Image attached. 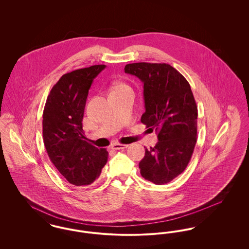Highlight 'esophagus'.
I'll use <instances>...</instances> for the list:
<instances>
[{
    "instance_id": "obj_1",
    "label": "esophagus",
    "mask_w": 249,
    "mask_h": 249,
    "mask_svg": "<svg viewBox=\"0 0 249 249\" xmlns=\"http://www.w3.org/2000/svg\"><path fill=\"white\" fill-rule=\"evenodd\" d=\"M127 147H128V144H123V143H119V142H116V143L112 144V149H116V150L125 149Z\"/></svg>"
}]
</instances>
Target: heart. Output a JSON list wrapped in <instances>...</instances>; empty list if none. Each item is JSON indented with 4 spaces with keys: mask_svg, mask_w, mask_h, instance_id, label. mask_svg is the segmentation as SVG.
Wrapping results in <instances>:
<instances>
[{
    "mask_svg": "<svg viewBox=\"0 0 249 249\" xmlns=\"http://www.w3.org/2000/svg\"><path fill=\"white\" fill-rule=\"evenodd\" d=\"M125 89H130V88L125 83L122 82H118L115 84L111 89V92H116V91H121V90H125Z\"/></svg>",
    "mask_w": 249,
    "mask_h": 249,
    "instance_id": "1",
    "label": "heart"
}]
</instances>
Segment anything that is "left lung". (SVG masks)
I'll list each match as a JSON object with an SVG mask.
<instances>
[{
  "instance_id": "1",
  "label": "left lung",
  "mask_w": 249,
  "mask_h": 249,
  "mask_svg": "<svg viewBox=\"0 0 249 249\" xmlns=\"http://www.w3.org/2000/svg\"><path fill=\"white\" fill-rule=\"evenodd\" d=\"M124 70L143 84L141 121L159 138L154 147H144L141 176L156 185L167 184L187 168L197 142L198 109L190 84L166 63H130Z\"/></svg>"
}]
</instances>
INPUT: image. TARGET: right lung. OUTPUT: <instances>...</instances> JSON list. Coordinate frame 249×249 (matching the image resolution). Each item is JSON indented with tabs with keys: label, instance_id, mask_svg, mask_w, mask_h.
<instances>
[{
	"label": "right lung",
	"instance_id": "obj_1",
	"mask_svg": "<svg viewBox=\"0 0 249 249\" xmlns=\"http://www.w3.org/2000/svg\"><path fill=\"white\" fill-rule=\"evenodd\" d=\"M107 66L93 65L63 74L48 95L43 113L44 143L51 162L74 186L100 177L108 152L87 142L84 110L95 77Z\"/></svg>",
	"mask_w": 249,
	"mask_h": 249
}]
</instances>
